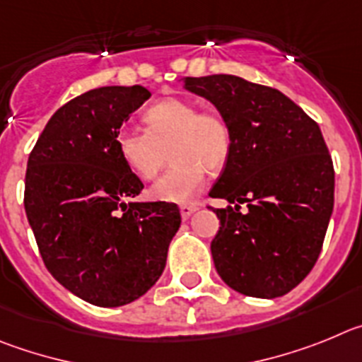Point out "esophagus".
Here are the masks:
<instances>
[{
  "label": "esophagus",
  "mask_w": 362,
  "mask_h": 362,
  "mask_svg": "<svg viewBox=\"0 0 362 362\" xmlns=\"http://www.w3.org/2000/svg\"><path fill=\"white\" fill-rule=\"evenodd\" d=\"M194 211H198V204H184V205H180V214H182V218H184V220H187V218L191 216V214H193Z\"/></svg>",
  "instance_id": "obj_1"
}]
</instances>
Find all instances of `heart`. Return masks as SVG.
<instances>
[{
  "mask_svg": "<svg viewBox=\"0 0 362 362\" xmlns=\"http://www.w3.org/2000/svg\"><path fill=\"white\" fill-rule=\"evenodd\" d=\"M146 129L124 128L117 135V151L129 171L153 180L171 155L168 173L149 189L153 200L187 204L197 197L205 173L220 171L233 149V133L226 117L214 110H198L187 99H164L144 112Z\"/></svg>",
  "mask_w": 362,
  "mask_h": 362,
  "instance_id": "b5f03b06",
  "label": "heart"
}]
</instances>
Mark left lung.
<instances>
[{
  "label": "left lung",
  "instance_id": "1",
  "mask_svg": "<svg viewBox=\"0 0 362 362\" xmlns=\"http://www.w3.org/2000/svg\"><path fill=\"white\" fill-rule=\"evenodd\" d=\"M184 88L213 103L233 133L209 193L234 204L214 209L218 274L240 294L285 296L317 262L334 211V164L321 129L279 90L242 77H185Z\"/></svg>",
  "mask_w": 362,
  "mask_h": 362
}]
</instances>
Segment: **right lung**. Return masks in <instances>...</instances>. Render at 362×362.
Returning <instances> with one entry per match:
<instances>
[{
    "mask_svg": "<svg viewBox=\"0 0 362 362\" xmlns=\"http://www.w3.org/2000/svg\"><path fill=\"white\" fill-rule=\"evenodd\" d=\"M151 93L103 86L52 115L27 164L25 211L48 272L97 307H122L164 272L180 211L128 202L144 189L117 151V135Z\"/></svg>",
    "mask_w": 362,
    "mask_h": 362,
    "instance_id": "right-lung-1",
    "label": "right lung"
}]
</instances>
